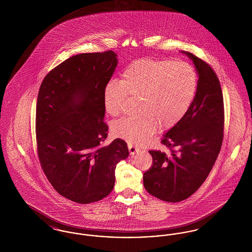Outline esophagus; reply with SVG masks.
Here are the masks:
<instances>
[{
    "label": "esophagus",
    "mask_w": 252,
    "mask_h": 252,
    "mask_svg": "<svg viewBox=\"0 0 252 252\" xmlns=\"http://www.w3.org/2000/svg\"><path fill=\"white\" fill-rule=\"evenodd\" d=\"M127 146H128V150H129V153H130L131 156H134L136 153L140 152V149L137 148V147H134L131 144H128Z\"/></svg>",
    "instance_id": "1"
}]
</instances>
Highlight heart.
I'll return each mask as SVG.
<instances>
[{
	"instance_id": "b5f03b06",
	"label": "heart",
	"mask_w": 252,
	"mask_h": 252,
	"mask_svg": "<svg viewBox=\"0 0 252 252\" xmlns=\"http://www.w3.org/2000/svg\"><path fill=\"white\" fill-rule=\"evenodd\" d=\"M198 88V76L191 64L173 60H135L122 72L120 82L110 80L103 92V103L110 116L119 115L127 95L140 97L138 114L115 122L111 134L135 144H147L160 126L170 129L191 108Z\"/></svg>"
}]
</instances>
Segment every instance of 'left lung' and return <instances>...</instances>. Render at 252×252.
Listing matches in <instances>:
<instances>
[{
    "label": "left lung",
    "instance_id": "8db88e82",
    "mask_svg": "<svg viewBox=\"0 0 252 252\" xmlns=\"http://www.w3.org/2000/svg\"><path fill=\"white\" fill-rule=\"evenodd\" d=\"M192 60L198 88L192 106L161 140L171 153L151 150L153 165L144 174L145 190L163 201L180 202L202 185L220 152L224 104L216 72L205 61L182 51Z\"/></svg>",
    "mask_w": 252,
    "mask_h": 252
}]
</instances>
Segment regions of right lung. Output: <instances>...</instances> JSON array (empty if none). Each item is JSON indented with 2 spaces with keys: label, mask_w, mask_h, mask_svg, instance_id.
Masks as SVG:
<instances>
[{
  "label": "right lung",
  "mask_w": 252,
  "mask_h": 252,
  "mask_svg": "<svg viewBox=\"0 0 252 252\" xmlns=\"http://www.w3.org/2000/svg\"><path fill=\"white\" fill-rule=\"evenodd\" d=\"M118 64L113 51L73 56L52 70L36 102L37 154L50 183L62 196L80 204L108 195L115 168L129 152L115 139L104 146L103 92Z\"/></svg>",
  "instance_id": "right-lung-1"
}]
</instances>
